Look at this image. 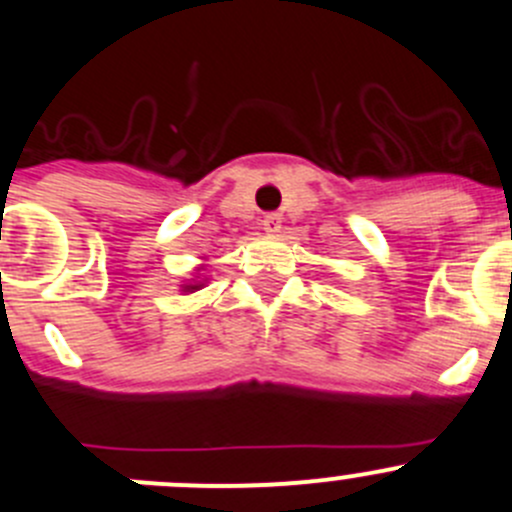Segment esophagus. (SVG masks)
<instances>
[{"instance_id":"1","label":"esophagus","mask_w":512,"mask_h":512,"mask_svg":"<svg viewBox=\"0 0 512 512\" xmlns=\"http://www.w3.org/2000/svg\"><path fill=\"white\" fill-rule=\"evenodd\" d=\"M282 227V217L280 215H267L265 220H262V230L267 232V235H277Z\"/></svg>"}]
</instances>
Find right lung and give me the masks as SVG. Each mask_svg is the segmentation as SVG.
<instances>
[{
  "label": "right lung",
  "mask_w": 512,
  "mask_h": 512,
  "mask_svg": "<svg viewBox=\"0 0 512 512\" xmlns=\"http://www.w3.org/2000/svg\"><path fill=\"white\" fill-rule=\"evenodd\" d=\"M202 270H205V265L197 267V270H195V277H192L190 282H185V285H180V287H182V292H185V295H187V292H197V290H202V287L207 285V277H202V275H200Z\"/></svg>",
  "instance_id": "obj_1"
}]
</instances>
